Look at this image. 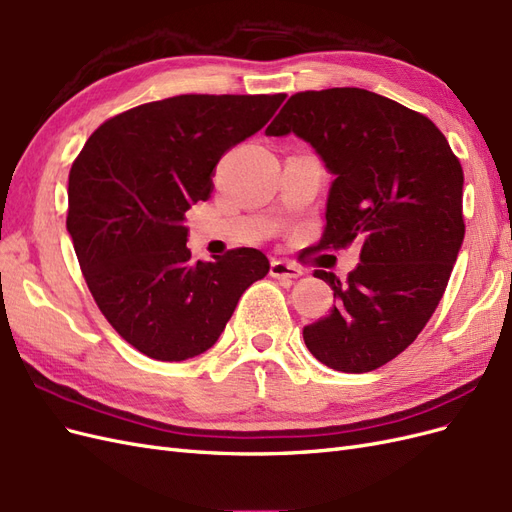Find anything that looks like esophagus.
<instances>
[{
    "label": "esophagus",
    "instance_id": "1",
    "mask_svg": "<svg viewBox=\"0 0 512 512\" xmlns=\"http://www.w3.org/2000/svg\"><path fill=\"white\" fill-rule=\"evenodd\" d=\"M269 273L271 277H277V280H297V277L303 275V271L297 265H290L286 260H273Z\"/></svg>",
    "mask_w": 512,
    "mask_h": 512
}]
</instances>
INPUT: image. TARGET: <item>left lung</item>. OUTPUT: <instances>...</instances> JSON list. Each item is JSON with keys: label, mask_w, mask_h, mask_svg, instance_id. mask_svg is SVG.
Returning a JSON list of instances; mask_svg holds the SVG:
<instances>
[{"label": "left lung", "mask_w": 512, "mask_h": 512, "mask_svg": "<svg viewBox=\"0 0 512 512\" xmlns=\"http://www.w3.org/2000/svg\"><path fill=\"white\" fill-rule=\"evenodd\" d=\"M294 132L335 175L320 250L361 243V262L333 288L337 305L303 329L320 363L374 371L425 329L466 235L463 168L429 117L359 87L299 91L267 128Z\"/></svg>", "instance_id": "8db88e82"}]
</instances>
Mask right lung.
I'll use <instances>...</instances> for the list:
<instances>
[{
  "label": "right lung",
  "instance_id": "right-lung-1",
  "mask_svg": "<svg viewBox=\"0 0 512 512\" xmlns=\"http://www.w3.org/2000/svg\"><path fill=\"white\" fill-rule=\"evenodd\" d=\"M188 94L106 119L76 156L66 226L87 288L111 327L156 361L203 354L241 294L269 273L254 247L192 260L185 211L213 190V168L284 102Z\"/></svg>",
  "mask_w": 512,
  "mask_h": 512
}]
</instances>
